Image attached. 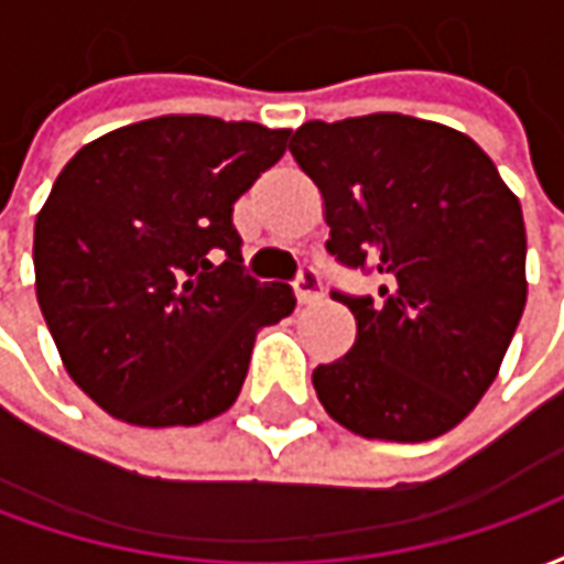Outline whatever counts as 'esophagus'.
Segmentation results:
<instances>
[{"label": "esophagus", "instance_id": "1", "mask_svg": "<svg viewBox=\"0 0 564 564\" xmlns=\"http://www.w3.org/2000/svg\"><path fill=\"white\" fill-rule=\"evenodd\" d=\"M293 293L295 302L299 305H314L323 299V281H319V274L314 269H302L299 271V278L293 283Z\"/></svg>", "mask_w": 564, "mask_h": 564}]
</instances>
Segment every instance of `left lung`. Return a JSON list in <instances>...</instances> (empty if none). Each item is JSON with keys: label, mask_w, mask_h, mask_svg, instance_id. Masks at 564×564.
I'll return each mask as SVG.
<instances>
[{"label": "left lung", "mask_w": 564, "mask_h": 564, "mask_svg": "<svg viewBox=\"0 0 564 564\" xmlns=\"http://www.w3.org/2000/svg\"><path fill=\"white\" fill-rule=\"evenodd\" d=\"M290 153L323 196L329 253L387 278L350 307V354L314 368L326 414L354 435L432 441L498 378L525 307V223L465 132L408 115L311 120Z\"/></svg>", "instance_id": "1"}]
</instances>
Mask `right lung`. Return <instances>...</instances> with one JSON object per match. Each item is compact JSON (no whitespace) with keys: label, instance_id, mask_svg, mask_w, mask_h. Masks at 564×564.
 I'll return each instance as SVG.
<instances>
[{"label":"right lung","instance_id":"obj_1","mask_svg":"<svg viewBox=\"0 0 564 564\" xmlns=\"http://www.w3.org/2000/svg\"><path fill=\"white\" fill-rule=\"evenodd\" d=\"M286 139L162 115L105 132L59 172L35 217V295L68 378L105 414L169 429L235 404L259 329L295 307L290 286L241 271L232 226Z\"/></svg>","mask_w":564,"mask_h":564}]
</instances>
